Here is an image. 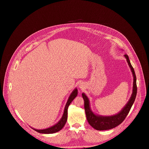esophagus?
I'll return each mask as SVG.
<instances>
[{
    "label": "esophagus",
    "instance_id": "1",
    "mask_svg": "<svg viewBox=\"0 0 149 149\" xmlns=\"http://www.w3.org/2000/svg\"><path fill=\"white\" fill-rule=\"evenodd\" d=\"M78 87H79V88L80 89H84V87H85V85H84V84L83 82H79V84H78Z\"/></svg>",
    "mask_w": 149,
    "mask_h": 149
}]
</instances>
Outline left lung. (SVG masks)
Returning a JSON list of instances; mask_svg holds the SVG:
<instances>
[{
  "label": "left lung",
  "instance_id": "1",
  "mask_svg": "<svg viewBox=\"0 0 149 149\" xmlns=\"http://www.w3.org/2000/svg\"><path fill=\"white\" fill-rule=\"evenodd\" d=\"M127 63L130 68L133 76V84L132 94L127 103L125 105L123 109L118 113L109 116H103L95 114L91 109L89 98L85 93L82 94V98L84 100V109L86 111V117L88 122L93 128L97 130H106L114 128L120 125L125 118L129 114L132 105L135 101L137 94V85H136V76L134 68H133L129 58L127 55H124Z\"/></svg>",
  "mask_w": 149,
  "mask_h": 149
}]
</instances>
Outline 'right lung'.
Instances as JSON below:
<instances>
[{"instance_id":"1","label":"right lung","mask_w":149,"mask_h":149,"mask_svg":"<svg viewBox=\"0 0 149 149\" xmlns=\"http://www.w3.org/2000/svg\"><path fill=\"white\" fill-rule=\"evenodd\" d=\"M77 95H78V90L76 88L72 91V92L70 94V95L68 99V101L66 103L63 115H62L61 118L60 119V120L56 124L52 125V127H49V128H47L45 129H42V130H38V129L32 128V127L31 128L33 129L35 131L38 132L39 133H42V134H52V133H56V132L60 131L63 128V126L65 125V124L67 121L68 109L69 105L71 103V102L74 100V99L77 96Z\"/></svg>"}]
</instances>
